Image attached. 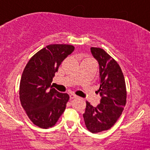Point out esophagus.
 I'll return each instance as SVG.
<instances>
[{
    "label": "esophagus",
    "instance_id": "esophagus-1",
    "mask_svg": "<svg viewBox=\"0 0 150 150\" xmlns=\"http://www.w3.org/2000/svg\"><path fill=\"white\" fill-rule=\"evenodd\" d=\"M75 97H77L76 94H73V93H70V99H74V98H75Z\"/></svg>",
    "mask_w": 150,
    "mask_h": 150
}]
</instances>
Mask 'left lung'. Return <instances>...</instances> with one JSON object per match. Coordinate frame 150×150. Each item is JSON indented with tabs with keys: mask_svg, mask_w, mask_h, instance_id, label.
<instances>
[{
	"mask_svg": "<svg viewBox=\"0 0 150 150\" xmlns=\"http://www.w3.org/2000/svg\"><path fill=\"white\" fill-rule=\"evenodd\" d=\"M93 56L99 64L101 97L100 104L94 107L86 101L83 114L87 130L97 133L110 129L122 114L126 104V86L124 76L118 63L101 48L91 47Z\"/></svg>",
	"mask_w": 150,
	"mask_h": 150,
	"instance_id": "8db88e82",
	"label": "left lung"
}]
</instances>
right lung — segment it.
I'll return each instance as SVG.
<instances>
[{
  "mask_svg": "<svg viewBox=\"0 0 150 150\" xmlns=\"http://www.w3.org/2000/svg\"><path fill=\"white\" fill-rule=\"evenodd\" d=\"M75 49L69 44H50L26 65L20 83V100L34 125L47 129L57 123L69 100L67 93L52 88L51 82L62 61Z\"/></svg>",
  "mask_w": 150,
  "mask_h": 150,
  "instance_id": "1",
  "label": "right lung"
}]
</instances>
